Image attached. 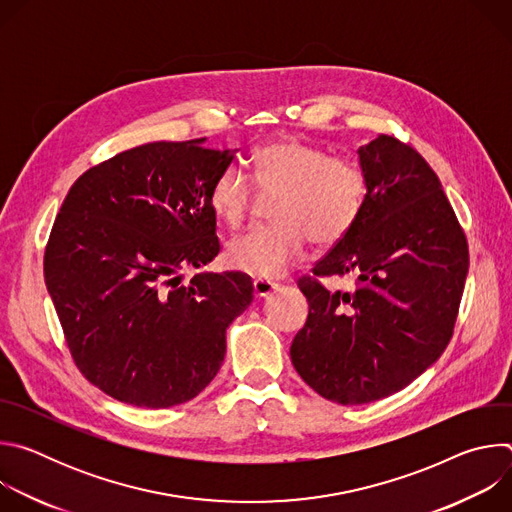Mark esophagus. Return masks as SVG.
<instances>
[{
  "mask_svg": "<svg viewBox=\"0 0 512 512\" xmlns=\"http://www.w3.org/2000/svg\"><path fill=\"white\" fill-rule=\"evenodd\" d=\"M253 289H255L257 298H267L269 294H273L275 289H279V285L273 283V281H267V279H255Z\"/></svg>",
  "mask_w": 512,
  "mask_h": 512,
  "instance_id": "esophagus-1",
  "label": "esophagus"
}]
</instances>
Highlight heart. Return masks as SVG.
<instances>
[{
  "label": "heart",
  "mask_w": 512,
  "mask_h": 512,
  "mask_svg": "<svg viewBox=\"0 0 512 512\" xmlns=\"http://www.w3.org/2000/svg\"><path fill=\"white\" fill-rule=\"evenodd\" d=\"M255 184L275 196L271 227H255L227 243V263L253 277H277L302 259L308 237L330 247L356 225L367 198V174L348 158L308 141H269L251 156ZM253 184L239 166H229L210 186L208 202L218 221L239 227L253 202Z\"/></svg>",
  "instance_id": "obj_1"
}]
</instances>
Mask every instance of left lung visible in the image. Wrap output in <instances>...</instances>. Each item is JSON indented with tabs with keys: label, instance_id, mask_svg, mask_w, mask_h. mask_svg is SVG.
Instances as JSON below:
<instances>
[{
	"label": "left lung",
	"instance_id": "8db88e82",
	"mask_svg": "<svg viewBox=\"0 0 512 512\" xmlns=\"http://www.w3.org/2000/svg\"><path fill=\"white\" fill-rule=\"evenodd\" d=\"M367 198L352 231L314 265L354 291L300 281L310 304L289 354L324 399L362 405L405 389L446 350L468 275V245L427 162L395 137L358 148Z\"/></svg>",
	"mask_w": 512,
	"mask_h": 512
}]
</instances>
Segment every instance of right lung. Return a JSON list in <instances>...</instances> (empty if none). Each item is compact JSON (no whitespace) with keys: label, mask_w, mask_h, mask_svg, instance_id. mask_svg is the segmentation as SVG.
<instances>
[{"label":"right lung","mask_w":512,"mask_h":512,"mask_svg":"<svg viewBox=\"0 0 512 512\" xmlns=\"http://www.w3.org/2000/svg\"><path fill=\"white\" fill-rule=\"evenodd\" d=\"M154 141L85 172L68 190L44 279L79 371L148 409L194 399L216 377L227 330L253 302L239 271L196 273L221 245L208 202L237 150Z\"/></svg>","instance_id":"add662e5"}]
</instances>
